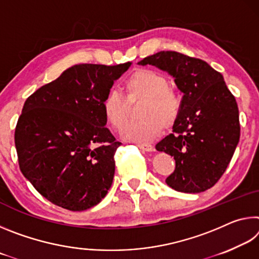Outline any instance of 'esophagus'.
<instances>
[{
    "label": "esophagus",
    "mask_w": 259,
    "mask_h": 259,
    "mask_svg": "<svg viewBox=\"0 0 259 259\" xmlns=\"http://www.w3.org/2000/svg\"><path fill=\"white\" fill-rule=\"evenodd\" d=\"M139 150H142L144 152H152L154 148H153L152 145H138Z\"/></svg>",
    "instance_id": "34e87169"
}]
</instances>
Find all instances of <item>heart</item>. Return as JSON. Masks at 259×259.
<instances>
[{"mask_svg": "<svg viewBox=\"0 0 259 259\" xmlns=\"http://www.w3.org/2000/svg\"><path fill=\"white\" fill-rule=\"evenodd\" d=\"M125 100L117 93L107 94L102 103L105 120L115 130L125 125L129 116L128 105L138 100L144 104L138 112L139 122L126 125L122 138L138 144L151 143L159 138L163 129H171L182 113V98L169 88L163 74L153 69L140 68L126 78L122 87Z\"/></svg>", "mask_w": 259, "mask_h": 259, "instance_id": "obj_1", "label": "heart"}]
</instances>
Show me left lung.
Segmentation results:
<instances>
[{"instance_id":"left-lung-1","label":"left lung","mask_w":259,"mask_h":259,"mask_svg":"<svg viewBox=\"0 0 259 259\" xmlns=\"http://www.w3.org/2000/svg\"><path fill=\"white\" fill-rule=\"evenodd\" d=\"M138 64L168 72L183 93L182 113L172 134L155 146L176 161L175 171L165 183L178 192L207 191L225 172L239 143V108L234 96L222 74L198 58L160 51Z\"/></svg>"}]
</instances>
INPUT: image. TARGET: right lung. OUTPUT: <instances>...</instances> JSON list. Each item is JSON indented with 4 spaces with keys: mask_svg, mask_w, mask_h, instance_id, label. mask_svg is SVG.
<instances>
[{
    "mask_svg": "<svg viewBox=\"0 0 259 259\" xmlns=\"http://www.w3.org/2000/svg\"><path fill=\"white\" fill-rule=\"evenodd\" d=\"M130 65H74L26 99L15 131L19 168L58 207L82 211L107 194L121 143L102 103Z\"/></svg>",
    "mask_w": 259,
    "mask_h": 259,
    "instance_id": "1",
    "label": "right lung"
}]
</instances>
